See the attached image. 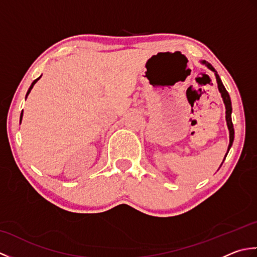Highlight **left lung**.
<instances>
[{
    "mask_svg": "<svg viewBox=\"0 0 257 257\" xmlns=\"http://www.w3.org/2000/svg\"><path fill=\"white\" fill-rule=\"evenodd\" d=\"M202 63L205 64L207 67H209L211 70H213V72L215 73V77H216V81H217V88H219V90H220V92H221V96H222V98H223V101H224L225 109H226V110H225V113H226V116H225V118H226V123H227L228 132H230V145H228V149H227V152H228V150H230V148L232 147L233 140H234V128H233L232 118H231V113H232V103H231V99H230V95H228V92L226 91L224 85L222 84L220 76L217 75V73H216V70L214 69V67H213L210 63H207V62H205V61H203ZM227 152H226V155H225V157H224V159H225L226 156H227ZM223 161H224V160H223ZM222 163H223V162H222Z\"/></svg>",
    "mask_w": 257,
    "mask_h": 257,
    "instance_id": "left-lung-1",
    "label": "left lung"
}]
</instances>
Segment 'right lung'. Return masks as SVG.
<instances>
[{"label": "right lung", "mask_w": 257, "mask_h": 257, "mask_svg": "<svg viewBox=\"0 0 257 257\" xmlns=\"http://www.w3.org/2000/svg\"><path fill=\"white\" fill-rule=\"evenodd\" d=\"M40 78H41V77H38L37 79H35L34 81H33V83H32V85H31V87H30V88H29V90H27V94H26V96L30 94V91H31V89L33 88V86H34V85H35V83H36V81H37L38 79H40ZM22 117H23V110H22V113H21V119H20V120H22Z\"/></svg>", "instance_id": "add662e5"}]
</instances>
